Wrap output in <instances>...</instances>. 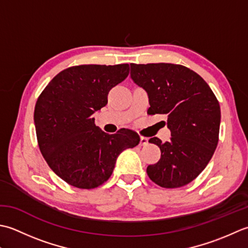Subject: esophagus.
Segmentation results:
<instances>
[{
  "label": "esophagus",
  "mask_w": 248,
  "mask_h": 248,
  "mask_svg": "<svg viewBox=\"0 0 248 248\" xmlns=\"http://www.w3.org/2000/svg\"><path fill=\"white\" fill-rule=\"evenodd\" d=\"M149 143V138L140 137V145H146Z\"/></svg>",
  "instance_id": "esophagus-1"
}]
</instances>
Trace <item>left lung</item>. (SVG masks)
<instances>
[{"mask_svg":"<svg viewBox=\"0 0 248 248\" xmlns=\"http://www.w3.org/2000/svg\"><path fill=\"white\" fill-rule=\"evenodd\" d=\"M135 83L149 95L148 114H165L171 140L159 146L160 159L146 173L164 188L190 183L209 164L218 143L220 107L213 91L194 70L180 64H130Z\"/></svg>","mask_w":248,"mask_h":248,"instance_id":"left-lung-1","label":"left lung"}]
</instances>
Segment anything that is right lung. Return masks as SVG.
Wrapping results in <instances>:
<instances>
[{"instance_id":"right-lung-1","label":"right lung","mask_w":248,"mask_h":248,"mask_svg":"<svg viewBox=\"0 0 248 248\" xmlns=\"http://www.w3.org/2000/svg\"><path fill=\"white\" fill-rule=\"evenodd\" d=\"M128 74V64L72 66L55 76L38 96L34 123L39 150L53 172L74 187L104 184L119 154L140 142L136 131L123 128L109 135L92 118L107 105L109 91Z\"/></svg>"}]
</instances>
